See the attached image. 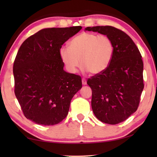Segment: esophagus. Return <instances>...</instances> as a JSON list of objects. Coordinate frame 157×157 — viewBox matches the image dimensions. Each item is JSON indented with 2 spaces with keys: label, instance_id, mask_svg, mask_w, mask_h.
<instances>
[{
  "label": "esophagus",
  "instance_id": "esophagus-1",
  "mask_svg": "<svg viewBox=\"0 0 157 157\" xmlns=\"http://www.w3.org/2000/svg\"><path fill=\"white\" fill-rule=\"evenodd\" d=\"M87 84V82H86V79L85 78H82V84L83 85H86Z\"/></svg>",
  "mask_w": 157,
  "mask_h": 157
}]
</instances>
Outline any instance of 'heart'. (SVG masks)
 Here are the masks:
<instances>
[{"instance_id":"b5f03b06","label":"heart","mask_w":157,"mask_h":157,"mask_svg":"<svg viewBox=\"0 0 157 157\" xmlns=\"http://www.w3.org/2000/svg\"><path fill=\"white\" fill-rule=\"evenodd\" d=\"M113 52L114 45L109 36L85 32L73 38L69 47L60 48L59 55L69 72L75 73L81 64L84 70L96 75L108 67Z\"/></svg>"}]
</instances>
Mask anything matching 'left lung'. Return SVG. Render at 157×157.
Masks as SVG:
<instances>
[{
	"mask_svg": "<svg viewBox=\"0 0 157 157\" xmlns=\"http://www.w3.org/2000/svg\"><path fill=\"white\" fill-rule=\"evenodd\" d=\"M109 36L114 45L113 59L106 70L88 78L92 109L100 121L115 125L137 111L144 89L142 55L129 36L110 25L85 28Z\"/></svg>",
	"mask_w": 157,
	"mask_h": 157,
	"instance_id": "1",
	"label": "left lung"
}]
</instances>
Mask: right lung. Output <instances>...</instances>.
Masks as SVG:
<instances>
[{"label":"right lung","mask_w":157,"mask_h":157,"mask_svg":"<svg viewBox=\"0 0 157 157\" xmlns=\"http://www.w3.org/2000/svg\"><path fill=\"white\" fill-rule=\"evenodd\" d=\"M82 26L43 29L22 43L13 63L15 94L26 118L54 125L68 114L70 103L82 87L78 75L63 70L62 45Z\"/></svg>","instance_id":"obj_1"}]
</instances>
